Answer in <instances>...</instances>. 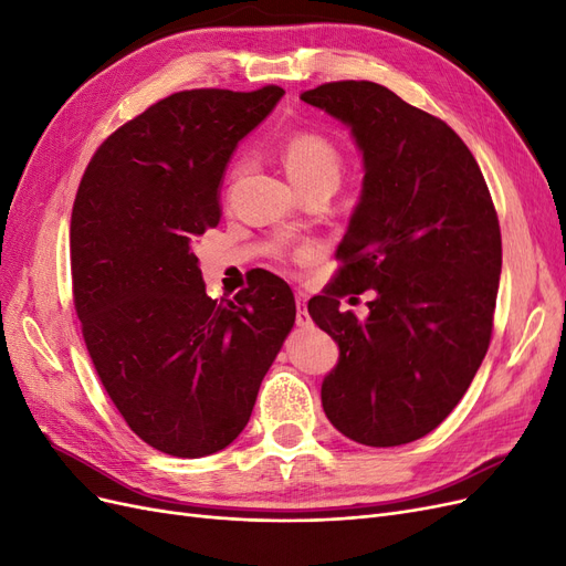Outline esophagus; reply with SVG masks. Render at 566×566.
I'll use <instances>...</instances> for the list:
<instances>
[{"mask_svg":"<svg viewBox=\"0 0 566 566\" xmlns=\"http://www.w3.org/2000/svg\"><path fill=\"white\" fill-rule=\"evenodd\" d=\"M295 300H297V316H295V321H297V325H302V328H304V325L312 323L310 312H306V295H304V293H297Z\"/></svg>","mask_w":566,"mask_h":566,"instance_id":"34e87169","label":"esophagus"}]
</instances>
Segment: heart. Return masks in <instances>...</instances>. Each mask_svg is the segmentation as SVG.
Segmentation results:
<instances>
[{"label": "heart", "instance_id": "heart-1", "mask_svg": "<svg viewBox=\"0 0 566 566\" xmlns=\"http://www.w3.org/2000/svg\"><path fill=\"white\" fill-rule=\"evenodd\" d=\"M281 163L285 175L297 191L318 184L337 186L342 175V153L318 132H295L281 146Z\"/></svg>", "mask_w": 566, "mask_h": 566}]
</instances>
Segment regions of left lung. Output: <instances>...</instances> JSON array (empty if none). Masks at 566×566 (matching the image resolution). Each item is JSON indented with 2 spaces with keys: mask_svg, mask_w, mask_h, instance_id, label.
Instances as JSON below:
<instances>
[{
  "mask_svg": "<svg viewBox=\"0 0 566 566\" xmlns=\"http://www.w3.org/2000/svg\"><path fill=\"white\" fill-rule=\"evenodd\" d=\"M300 98L349 127L366 172L337 248L345 266L310 300L339 347L321 403L345 437L401 447L441 424L484 361L503 264L499 217L482 169L443 119L364 80ZM364 289L376 290L364 322L338 312L339 296Z\"/></svg>",
  "mask_w": 566,
  "mask_h": 566,
  "instance_id": "8db88e82",
  "label": "left lung"
}]
</instances>
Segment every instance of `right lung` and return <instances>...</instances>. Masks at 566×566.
<instances>
[{"label": "right lung", "instance_id": "add662e5", "mask_svg": "<svg viewBox=\"0 0 566 566\" xmlns=\"http://www.w3.org/2000/svg\"><path fill=\"white\" fill-rule=\"evenodd\" d=\"M285 92L167 96L98 146L71 219L73 297L94 368L148 447L212 455L243 432L295 323V297L260 273L233 300L205 293L193 245L219 224L233 150Z\"/></svg>", "mask_w": 566, "mask_h": 566}]
</instances>
